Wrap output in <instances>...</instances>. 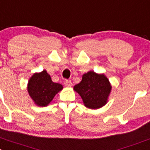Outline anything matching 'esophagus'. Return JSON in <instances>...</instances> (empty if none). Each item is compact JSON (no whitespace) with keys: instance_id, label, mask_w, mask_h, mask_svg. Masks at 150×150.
Returning <instances> with one entry per match:
<instances>
[{"instance_id":"obj_1","label":"esophagus","mask_w":150,"mask_h":150,"mask_svg":"<svg viewBox=\"0 0 150 150\" xmlns=\"http://www.w3.org/2000/svg\"><path fill=\"white\" fill-rule=\"evenodd\" d=\"M64 85L66 86H67V87H70V86H72V84L71 81H69V80H66L65 82H64Z\"/></svg>"}]
</instances>
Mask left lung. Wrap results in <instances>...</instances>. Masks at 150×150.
<instances>
[{
  "label": "left lung",
  "mask_w": 150,
  "mask_h": 150,
  "mask_svg": "<svg viewBox=\"0 0 150 150\" xmlns=\"http://www.w3.org/2000/svg\"><path fill=\"white\" fill-rule=\"evenodd\" d=\"M73 89L81 97L85 107L97 110L108 102L112 85L104 74L89 71L82 75L81 81Z\"/></svg>",
  "instance_id": "left-lung-1"
}]
</instances>
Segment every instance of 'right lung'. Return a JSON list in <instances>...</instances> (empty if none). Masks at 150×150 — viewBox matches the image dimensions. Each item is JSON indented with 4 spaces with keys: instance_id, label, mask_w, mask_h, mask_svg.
<instances>
[{
    "instance_id": "right-lung-1",
    "label": "right lung",
    "mask_w": 150,
    "mask_h": 150,
    "mask_svg": "<svg viewBox=\"0 0 150 150\" xmlns=\"http://www.w3.org/2000/svg\"><path fill=\"white\" fill-rule=\"evenodd\" d=\"M62 89V85L53 82L45 69L33 74L27 83L28 93L35 104L38 107L48 106L55 95Z\"/></svg>"
}]
</instances>
